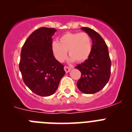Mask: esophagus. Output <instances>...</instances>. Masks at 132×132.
<instances>
[{
  "label": "esophagus",
  "mask_w": 132,
  "mask_h": 132,
  "mask_svg": "<svg viewBox=\"0 0 132 132\" xmlns=\"http://www.w3.org/2000/svg\"><path fill=\"white\" fill-rule=\"evenodd\" d=\"M71 69L69 67H67V66H65V67H64V70H65V71L66 72V73H69V72L71 71Z\"/></svg>",
  "instance_id": "obj_1"
}]
</instances>
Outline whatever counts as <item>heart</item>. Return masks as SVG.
Wrapping results in <instances>:
<instances>
[{
    "mask_svg": "<svg viewBox=\"0 0 132 132\" xmlns=\"http://www.w3.org/2000/svg\"><path fill=\"white\" fill-rule=\"evenodd\" d=\"M52 49L55 57L59 62L65 60L67 51L70 61L80 63L88 59L90 54L92 39L86 32H68L61 37L59 42H53Z\"/></svg>",
    "mask_w": 132,
    "mask_h": 132,
    "instance_id": "heart-1",
    "label": "heart"
}]
</instances>
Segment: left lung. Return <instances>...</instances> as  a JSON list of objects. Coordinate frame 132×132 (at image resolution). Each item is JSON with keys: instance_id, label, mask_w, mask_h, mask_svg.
I'll list each match as a JSON object with an SVG mask.
<instances>
[{"instance_id": "8db88e82", "label": "left lung", "mask_w": 132, "mask_h": 132, "mask_svg": "<svg viewBox=\"0 0 132 132\" xmlns=\"http://www.w3.org/2000/svg\"><path fill=\"white\" fill-rule=\"evenodd\" d=\"M81 30L90 36L93 45L88 59L75 67L81 73L77 85L79 90L85 94H94L102 89L108 82L111 61L108 47L100 34L87 27H82Z\"/></svg>"}]
</instances>
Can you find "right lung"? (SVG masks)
<instances>
[{"label":"right lung","instance_id":"1","mask_svg":"<svg viewBox=\"0 0 132 132\" xmlns=\"http://www.w3.org/2000/svg\"><path fill=\"white\" fill-rule=\"evenodd\" d=\"M55 28H40L31 33L22 46L20 71L27 87L35 94L49 96L57 90L65 72L52 52Z\"/></svg>","mask_w":132,"mask_h":132}]
</instances>
